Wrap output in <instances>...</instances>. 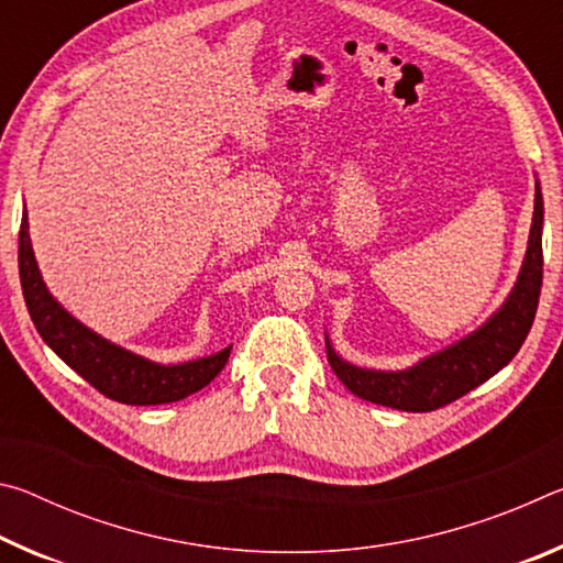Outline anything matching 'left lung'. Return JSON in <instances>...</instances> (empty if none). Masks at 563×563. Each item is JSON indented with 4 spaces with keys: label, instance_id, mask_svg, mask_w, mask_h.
<instances>
[{
    "label": "left lung",
    "instance_id": "1",
    "mask_svg": "<svg viewBox=\"0 0 563 563\" xmlns=\"http://www.w3.org/2000/svg\"><path fill=\"white\" fill-rule=\"evenodd\" d=\"M541 225H544V201H541V188L537 184L529 247L517 285L509 292L507 302L472 335L424 357L415 367L399 369V373H379V369L350 365L332 350L325 338L332 373L352 395L383 407L405 409V412H432V409L450 405L470 389L487 383L517 355L529 335L533 316H537L541 278H544Z\"/></svg>",
    "mask_w": 563,
    "mask_h": 563
}]
</instances>
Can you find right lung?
I'll return each mask as SVG.
<instances>
[{
    "label": "right lung",
    "instance_id": "right-lung-1",
    "mask_svg": "<svg viewBox=\"0 0 563 563\" xmlns=\"http://www.w3.org/2000/svg\"><path fill=\"white\" fill-rule=\"evenodd\" d=\"M19 280L26 310H30L36 332L44 338L74 373H79L103 397L123 405H166L178 402L203 389L225 367L231 347L211 357L180 362V365H158L141 355L103 340L97 332L74 320L59 302L52 298L36 268L30 241L26 211L19 228Z\"/></svg>",
    "mask_w": 563,
    "mask_h": 563
}]
</instances>
